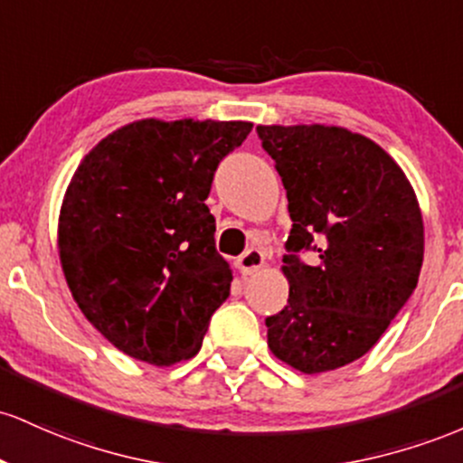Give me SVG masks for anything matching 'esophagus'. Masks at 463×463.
<instances>
[{
  "label": "esophagus",
  "mask_w": 463,
  "mask_h": 463,
  "mask_svg": "<svg viewBox=\"0 0 463 463\" xmlns=\"http://www.w3.org/2000/svg\"><path fill=\"white\" fill-rule=\"evenodd\" d=\"M267 267V260H264V253L260 249H249L247 253H242L241 260H238V269H241L242 275H253Z\"/></svg>",
  "instance_id": "esophagus-1"
}]
</instances>
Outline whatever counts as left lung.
Instances as JSON below:
<instances>
[{"mask_svg":"<svg viewBox=\"0 0 463 463\" xmlns=\"http://www.w3.org/2000/svg\"><path fill=\"white\" fill-rule=\"evenodd\" d=\"M293 218L288 304L267 319L275 358L304 373L339 370L376 345L418 284L424 221L411 181L370 137L328 124H260Z\"/></svg>","mask_w":463,"mask_h":463,"instance_id":"8db88e82","label":"left lung"}]
</instances>
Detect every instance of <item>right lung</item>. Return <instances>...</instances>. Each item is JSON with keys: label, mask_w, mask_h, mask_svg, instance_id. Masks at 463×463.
<instances>
[{"label": "right lung", "mask_w": 463, "mask_h": 463, "mask_svg": "<svg viewBox=\"0 0 463 463\" xmlns=\"http://www.w3.org/2000/svg\"><path fill=\"white\" fill-rule=\"evenodd\" d=\"M251 122L144 118L78 164L61 203V269L71 298L127 356L168 367L201 350L232 269L207 210L218 162Z\"/></svg>", "instance_id": "1"}]
</instances>
